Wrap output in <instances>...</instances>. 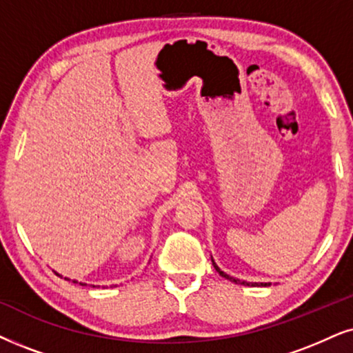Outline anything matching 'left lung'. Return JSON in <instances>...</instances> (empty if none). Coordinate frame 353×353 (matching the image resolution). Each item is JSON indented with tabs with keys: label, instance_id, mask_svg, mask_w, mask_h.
<instances>
[{
	"label": "left lung",
	"instance_id": "1",
	"mask_svg": "<svg viewBox=\"0 0 353 353\" xmlns=\"http://www.w3.org/2000/svg\"><path fill=\"white\" fill-rule=\"evenodd\" d=\"M212 262H213V259H212ZM213 267H215V270L218 272V274H220L221 276H225L226 280H230V282H233V283H238V285H252V287H259V285H262V287H267V285H269V283H248V282H244V280L234 279V276H230L228 274H225V272L220 270V267H218V265L215 264V262H213Z\"/></svg>",
	"mask_w": 353,
	"mask_h": 353
}]
</instances>
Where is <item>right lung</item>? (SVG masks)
Masks as SVG:
<instances>
[{"instance_id": "right-lung-1", "label": "right lung", "mask_w": 353, "mask_h": 353, "mask_svg": "<svg viewBox=\"0 0 353 353\" xmlns=\"http://www.w3.org/2000/svg\"><path fill=\"white\" fill-rule=\"evenodd\" d=\"M57 275H58V276H61L60 274H57ZM65 280H70V279H66V276H65ZM73 283H78V282H77V280H73ZM79 285H83V283H81V282H79Z\"/></svg>"}]
</instances>
